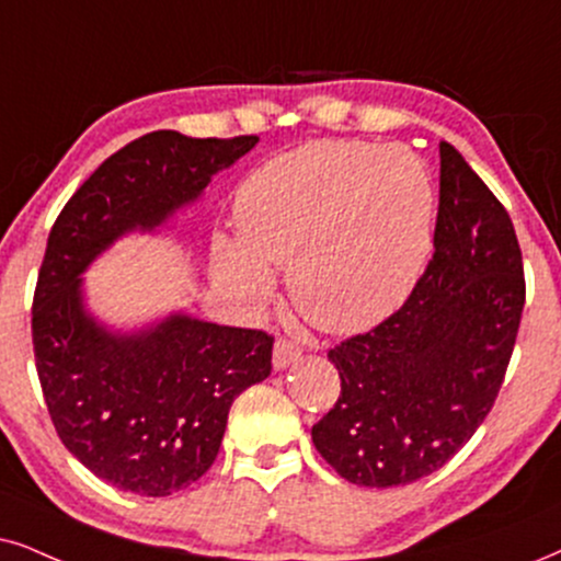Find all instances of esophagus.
<instances>
[{"label":"esophagus","mask_w":561,"mask_h":561,"mask_svg":"<svg viewBox=\"0 0 561 561\" xmlns=\"http://www.w3.org/2000/svg\"><path fill=\"white\" fill-rule=\"evenodd\" d=\"M297 357H300V346L289 342V339H276L274 354H272V363L276 370H285V367L293 365Z\"/></svg>","instance_id":"obj_1"}]
</instances>
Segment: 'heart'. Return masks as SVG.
<instances>
[{
  "label": "heart",
  "mask_w": 561,
  "mask_h": 561,
  "mask_svg": "<svg viewBox=\"0 0 561 561\" xmlns=\"http://www.w3.org/2000/svg\"><path fill=\"white\" fill-rule=\"evenodd\" d=\"M240 238L211 243L240 297L272 295L285 268L297 310L318 329L365 331L401 308L427 266L435 191L407 147L313 141L268 160L236 198Z\"/></svg>",
  "instance_id": "1"
}]
</instances>
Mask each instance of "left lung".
Returning a JSON list of instances; mask_svg holds the SVG:
<instances>
[{"label":"left lung","mask_w":561,"mask_h":561,"mask_svg":"<svg viewBox=\"0 0 561 561\" xmlns=\"http://www.w3.org/2000/svg\"><path fill=\"white\" fill-rule=\"evenodd\" d=\"M526 305L507 209L456 147L439 141L435 253L409 300L329 350L342 393L313 445L357 486L430 477L469 443L505 380Z\"/></svg>","instance_id":"8db88e82"}]
</instances>
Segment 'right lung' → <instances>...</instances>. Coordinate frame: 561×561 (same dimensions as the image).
I'll use <instances>...</instances> for the list:
<instances>
[{
    "instance_id": "right-lung-1",
    "label": "right lung",
    "mask_w": 561,
    "mask_h": 561,
    "mask_svg": "<svg viewBox=\"0 0 561 561\" xmlns=\"http://www.w3.org/2000/svg\"><path fill=\"white\" fill-rule=\"evenodd\" d=\"M259 137L152 131L111 154L56 217L33 295V352L64 448L98 479L168 497L215 463L236 396L272 373L274 336L173 313L134 333L88 313L82 272L126 232L160 228Z\"/></svg>"
}]
</instances>
